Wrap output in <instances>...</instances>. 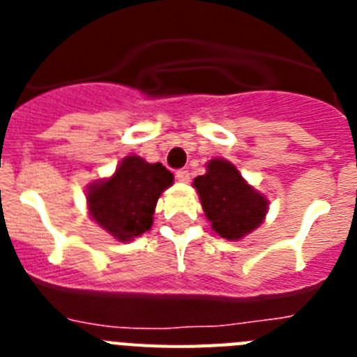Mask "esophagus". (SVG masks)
<instances>
[{"instance_id": "esophagus-1", "label": "esophagus", "mask_w": 357, "mask_h": 357, "mask_svg": "<svg viewBox=\"0 0 357 357\" xmlns=\"http://www.w3.org/2000/svg\"><path fill=\"white\" fill-rule=\"evenodd\" d=\"M175 176H176V181L182 182V184H188L189 178H191V176H189L188 169H178V172L175 173Z\"/></svg>"}]
</instances>
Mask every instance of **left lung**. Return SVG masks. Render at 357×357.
Masks as SVG:
<instances>
[{"instance_id": "left-lung-1", "label": "left lung", "mask_w": 357, "mask_h": 357, "mask_svg": "<svg viewBox=\"0 0 357 357\" xmlns=\"http://www.w3.org/2000/svg\"><path fill=\"white\" fill-rule=\"evenodd\" d=\"M193 188L211 229L229 241L254 232L268 214V198L248 184L230 160L211 159L206 173L193 181Z\"/></svg>"}]
</instances>
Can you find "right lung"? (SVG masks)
Returning a JSON list of instances; mask_svg holds the SVG:
<instances>
[{
	"instance_id": "add662e5",
	"label": "right lung",
	"mask_w": 357,
	"mask_h": 357,
	"mask_svg": "<svg viewBox=\"0 0 357 357\" xmlns=\"http://www.w3.org/2000/svg\"><path fill=\"white\" fill-rule=\"evenodd\" d=\"M173 184V173L160 162L127 155L107 178L87 188V211L100 229L118 241H132L150 230L157 200Z\"/></svg>"
}]
</instances>
